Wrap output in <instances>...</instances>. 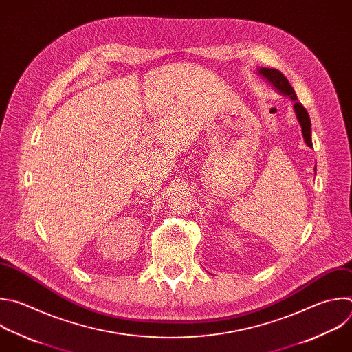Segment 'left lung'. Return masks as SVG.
Returning a JSON list of instances; mask_svg holds the SVG:
<instances>
[{"label":"left lung","mask_w":352,"mask_h":352,"mask_svg":"<svg viewBox=\"0 0 352 352\" xmlns=\"http://www.w3.org/2000/svg\"><path fill=\"white\" fill-rule=\"evenodd\" d=\"M258 73L261 76H264L270 82H272L276 89H279L282 94L289 95L290 99L294 102V110H296V116H297V120L301 126V131H302V137L305 144L312 148V141H311V120H309V116L308 111L305 110V107L298 102L297 95L293 89V87L290 85L289 80L276 69H268V67H260Z\"/></svg>","instance_id":"left-lung-1"}]
</instances>
